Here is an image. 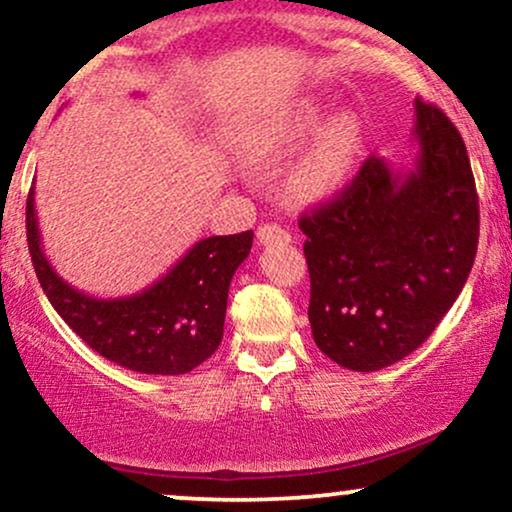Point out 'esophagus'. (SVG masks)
Instances as JSON below:
<instances>
[{
  "mask_svg": "<svg viewBox=\"0 0 512 512\" xmlns=\"http://www.w3.org/2000/svg\"><path fill=\"white\" fill-rule=\"evenodd\" d=\"M257 240L262 245H286L291 240V233L279 223H264V226L257 228Z\"/></svg>",
  "mask_w": 512,
  "mask_h": 512,
  "instance_id": "34e87169",
  "label": "esophagus"
}]
</instances>
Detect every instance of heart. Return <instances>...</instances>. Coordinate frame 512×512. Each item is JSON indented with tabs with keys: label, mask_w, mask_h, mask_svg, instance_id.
Returning a JSON list of instances; mask_svg holds the SVG:
<instances>
[{
	"label": "heart",
	"mask_w": 512,
	"mask_h": 512,
	"mask_svg": "<svg viewBox=\"0 0 512 512\" xmlns=\"http://www.w3.org/2000/svg\"><path fill=\"white\" fill-rule=\"evenodd\" d=\"M330 113L313 101H303L269 122L250 146L257 161H286L320 136L313 149L293 168L291 185L305 199H327L349 182L361 151V129L354 117H337L330 128Z\"/></svg>",
	"instance_id": "1"
}]
</instances>
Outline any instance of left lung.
I'll list each match as a JSON object with an SVG mask.
<instances>
[{
	"label": "left lung",
	"instance_id": "obj_1",
	"mask_svg": "<svg viewBox=\"0 0 512 512\" xmlns=\"http://www.w3.org/2000/svg\"><path fill=\"white\" fill-rule=\"evenodd\" d=\"M416 166L368 156L330 202L305 211L310 327L339 366L370 373L431 337L460 296L479 243V197L460 132L416 98Z\"/></svg>",
	"mask_w": 512,
	"mask_h": 512
}]
</instances>
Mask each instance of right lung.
<instances>
[{
  "instance_id": "obj_1",
  "label": "right lung",
  "mask_w": 512,
  "mask_h": 512,
  "mask_svg": "<svg viewBox=\"0 0 512 512\" xmlns=\"http://www.w3.org/2000/svg\"><path fill=\"white\" fill-rule=\"evenodd\" d=\"M26 238L40 286L62 320L108 361L149 375L190 373L219 349L228 286L252 248V231L204 238L142 293L93 298L69 286L43 255L33 190Z\"/></svg>"
}]
</instances>
